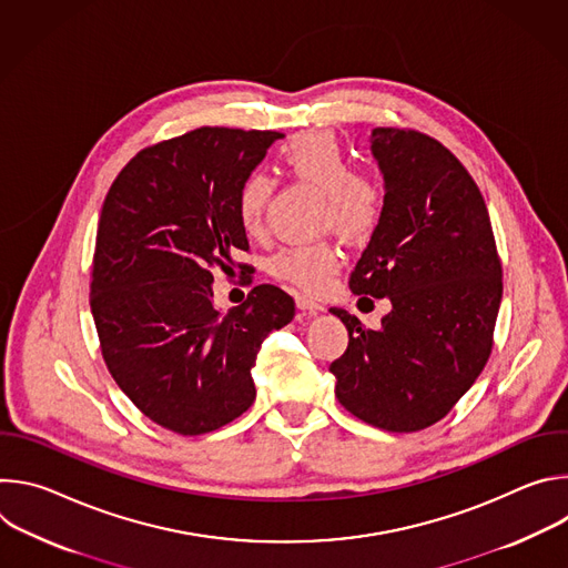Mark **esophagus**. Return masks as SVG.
Listing matches in <instances>:
<instances>
[{"instance_id":"1","label":"esophagus","mask_w":568,"mask_h":568,"mask_svg":"<svg viewBox=\"0 0 568 568\" xmlns=\"http://www.w3.org/2000/svg\"><path fill=\"white\" fill-rule=\"evenodd\" d=\"M296 305H298V310H305L310 314H316V312L323 310V303L318 298H314V296H307V294H298L296 296Z\"/></svg>"}]
</instances>
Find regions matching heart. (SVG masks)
Here are the masks:
<instances>
[{
  "mask_svg": "<svg viewBox=\"0 0 568 568\" xmlns=\"http://www.w3.org/2000/svg\"><path fill=\"white\" fill-rule=\"evenodd\" d=\"M281 166L298 182L314 186L326 195L323 224L333 226L346 240H364L373 233L382 217V186L355 173V164L342 141L328 130H307L294 134L278 152ZM272 182L265 175H247L235 195V213L240 226L250 235H258L265 226L272 200ZM342 265V254L331 242H307L281 250L270 270L276 278L301 290H323Z\"/></svg>",
  "mask_w": 568,
  "mask_h": 568,
  "instance_id": "b5f03b06",
  "label": "heart"
}]
</instances>
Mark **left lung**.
I'll list each match as a JSON object with an SVG mask.
<instances>
[{
	"label": "left lung",
	"mask_w": 568,
	"mask_h": 568,
	"mask_svg": "<svg viewBox=\"0 0 568 568\" xmlns=\"http://www.w3.org/2000/svg\"><path fill=\"white\" fill-rule=\"evenodd\" d=\"M371 152L384 209L351 290L388 298L379 331L342 307L346 353L331 364L335 395L359 420L420 432L445 418L493 351L501 261L488 206L460 161L436 139L375 128Z\"/></svg>",
	"instance_id": "8db88e82"
}]
</instances>
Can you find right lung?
I'll return each instance as SVG.
<instances>
[{"label": "right lung", "mask_w": 568, "mask_h": 568, "mask_svg": "<svg viewBox=\"0 0 568 568\" xmlns=\"http://www.w3.org/2000/svg\"><path fill=\"white\" fill-rule=\"evenodd\" d=\"M281 136L197 128L161 141L128 161L103 202L90 292L101 353L136 409L175 434L245 414L261 344L294 316L274 285L226 314L211 287L213 265L226 274L233 252L250 250L235 195Z\"/></svg>", "instance_id": "1"}]
</instances>
